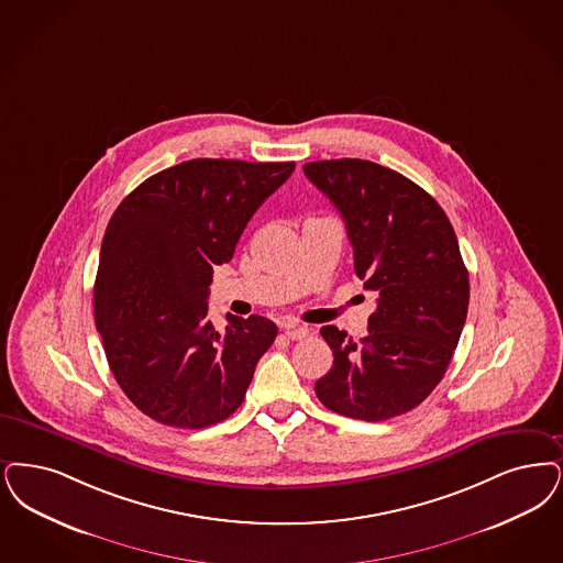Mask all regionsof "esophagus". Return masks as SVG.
<instances>
[{
  "label": "esophagus",
  "instance_id": "esophagus-1",
  "mask_svg": "<svg viewBox=\"0 0 563 563\" xmlns=\"http://www.w3.org/2000/svg\"><path fill=\"white\" fill-rule=\"evenodd\" d=\"M285 335L297 341V339H306L310 335L308 327H299V324H285Z\"/></svg>",
  "mask_w": 563,
  "mask_h": 563
}]
</instances>
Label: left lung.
I'll list each match as a JSON object with an SVG mask.
<instances>
[{"instance_id": "obj_1", "label": "left lung", "mask_w": 563, "mask_h": 563, "mask_svg": "<svg viewBox=\"0 0 563 563\" xmlns=\"http://www.w3.org/2000/svg\"><path fill=\"white\" fill-rule=\"evenodd\" d=\"M335 205L364 289L379 295L361 341L329 324L316 396L343 417L385 421L421 405L449 368L470 306V274L446 213L421 186L362 158L303 165Z\"/></svg>"}]
</instances>
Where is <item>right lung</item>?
Here are the masks:
<instances>
[{"instance_id": "add662e5", "label": "right lung", "mask_w": 563, "mask_h": 563, "mask_svg": "<svg viewBox=\"0 0 563 563\" xmlns=\"http://www.w3.org/2000/svg\"><path fill=\"white\" fill-rule=\"evenodd\" d=\"M292 169V161L192 158L142 181L114 209L93 316L114 379L146 417L201 429L243 405L278 329L264 316L230 314L218 333L207 318L209 285Z\"/></svg>"}]
</instances>
